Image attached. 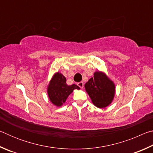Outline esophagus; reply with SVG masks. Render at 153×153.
<instances>
[{
	"label": "esophagus",
	"instance_id": "obj_1",
	"mask_svg": "<svg viewBox=\"0 0 153 153\" xmlns=\"http://www.w3.org/2000/svg\"><path fill=\"white\" fill-rule=\"evenodd\" d=\"M77 86H78L79 87L81 88H83V87H84V82H78L77 84Z\"/></svg>",
	"mask_w": 153,
	"mask_h": 153
}]
</instances>
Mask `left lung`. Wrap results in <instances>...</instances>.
Listing matches in <instances>:
<instances>
[{
	"instance_id": "obj_1",
	"label": "left lung",
	"mask_w": 153,
	"mask_h": 153,
	"mask_svg": "<svg viewBox=\"0 0 153 153\" xmlns=\"http://www.w3.org/2000/svg\"><path fill=\"white\" fill-rule=\"evenodd\" d=\"M84 87L93 105L98 108L108 107L115 97V85L104 71H95Z\"/></svg>"
}]
</instances>
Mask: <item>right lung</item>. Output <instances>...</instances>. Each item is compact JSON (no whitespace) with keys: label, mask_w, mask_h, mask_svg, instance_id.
I'll list each match as a JSON object with an SVG mask.
<instances>
[{"label":"right lung","mask_w":153,"mask_h":153,"mask_svg":"<svg viewBox=\"0 0 153 153\" xmlns=\"http://www.w3.org/2000/svg\"><path fill=\"white\" fill-rule=\"evenodd\" d=\"M79 89L80 88L76 84L67 85L65 77L59 72H56L47 86L48 97L52 104L59 107L65 102L67 98L74 90Z\"/></svg>","instance_id":"add662e5"}]
</instances>
